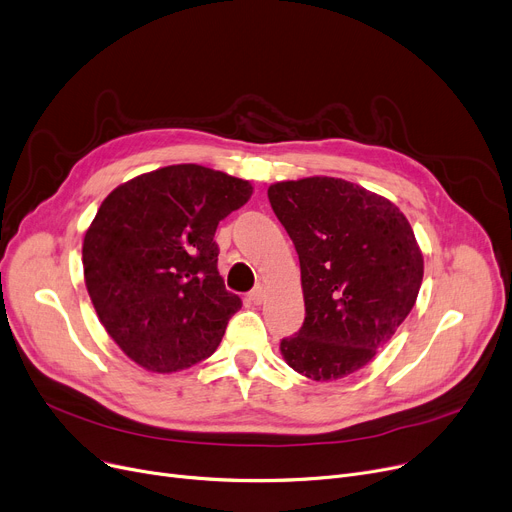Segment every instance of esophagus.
Segmentation results:
<instances>
[{
	"instance_id": "34e87169",
	"label": "esophagus",
	"mask_w": 512,
	"mask_h": 512,
	"mask_svg": "<svg viewBox=\"0 0 512 512\" xmlns=\"http://www.w3.org/2000/svg\"><path fill=\"white\" fill-rule=\"evenodd\" d=\"M263 297H265V290H263V286H255V288L251 290V294H249V299L253 301V305H261Z\"/></svg>"
}]
</instances>
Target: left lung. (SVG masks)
Returning <instances> with one entry per match:
<instances>
[{"instance_id":"obj_1","label":"left lung","mask_w":512,"mask_h":512,"mask_svg":"<svg viewBox=\"0 0 512 512\" xmlns=\"http://www.w3.org/2000/svg\"><path fill=\"white\" fill-rule=\"evenodd\" d=\"M301 261L305 321L280 351L315 382L365 367L411 313L423 280L413 228L388 199L342 178L267 188Z\"/></svg>"}]
</instances>
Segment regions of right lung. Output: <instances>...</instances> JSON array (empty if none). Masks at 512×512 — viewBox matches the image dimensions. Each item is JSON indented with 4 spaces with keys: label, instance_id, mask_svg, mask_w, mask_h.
<instances>
[{
    "label": "right lung",
    "instance_id": "right-lung-1",
    "mask_svg": "<svg viewBox=\"0 0 512 512\" xmlns=\"http://www.w3.org/2000/svg\"><path fill=\"white\" fill-rule=\"evenodd\" d=\"M253 193L197 164L128 180L105 197L83 242L103 328L141 367L172 373L213 355L240 299L218 274V224Z\"/></svg>",
    "mask_w": 512,
    "mask_h": 512
}]
</instances>
